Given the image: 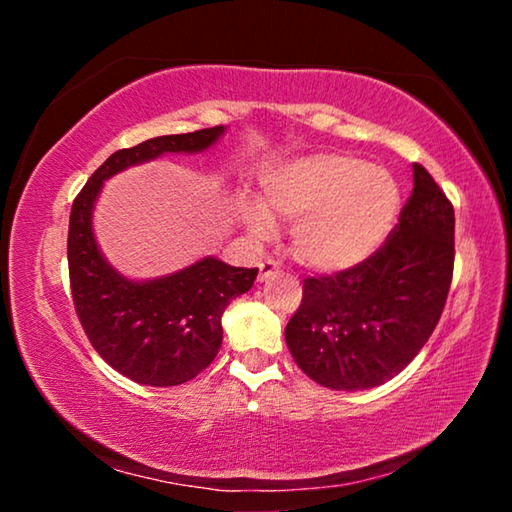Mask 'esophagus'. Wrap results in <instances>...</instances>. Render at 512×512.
I'll return each mask as SVG.
<instances>
[{
  "label": "esophagus",
  "mask_w": 512,
  "mask_h": 512,
  "mask_svg": "<svg viewBox=\"0 0 512 512\" xmlns=\"http://www.w3.org/2000/svg\"><path fill=\"white\" fill-rule=\"evenodd\" d=\"M275 275H280V266H277V262H273V259H266V262L259 264V282H266V280H273Z\"/></svg>",
  "instance_id": "esophagus-1"
}]
</instances>
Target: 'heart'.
I'll use <instances>...</instances> for the list:
<instances>
[{
    "label": "heart",
    "instance_id": "obj_1",
    "mask_svg": "<svg viewBox=\"0 0 512 512\" xmlns=\"http://www.w3.org/2000/svg\"><path fill=\"white\" fill-rule=\"evenodd\" d=\"M262 207H244L255 237L271 235V219L293 223L298 262L318 273H343L386 244L400 219L402 194L386 169L345 153H314L266 173Z\"/></svg>",
    "mask_w": 512,
    "mask_h": 512
}]
</instances>
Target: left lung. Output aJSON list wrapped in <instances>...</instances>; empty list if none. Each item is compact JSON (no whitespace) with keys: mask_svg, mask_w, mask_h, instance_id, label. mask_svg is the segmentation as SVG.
<instances>
[{"mask_svg":"<svg viewBox=\"0 0 512 512\" xmlns=\"http://www.w3.org/2000/svg\"><path fill=\"white\" fill-rule=\"evenodd\" d=\"M454 273V207L422 164L379 253L352 271L305 277L284 329L298 368L332 391L393 379L429 341Z\"/></svg>","mask_w":512,"mask_h":512,"instance_id":"1","label":"left lung"}]
</instances>
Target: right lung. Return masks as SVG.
Segmentation results:
<instances>
[{
    "label": "right lung",
    "instance_id": "right-lung-1",
    "mask_svg": "<svg viewBox=\"0 0 512 512\" xmlns=\"http://www.w3.org/2000/svg\"><path fill=\"white\" fill-rule=\"evenodd\" d=\"M223 126L162 135L112 153L92 173L69 214V287L92 348L121 375L146 386H178L194 379L219 354L221 316L232 298L253 287L257 268H237L205 257L183 271L135 282L119 275L97 246L92 207L115 173L164 153H201Z\"/></svg>",
    "mask_w": 512,
    "mask_h": 512
}]
</instances>
